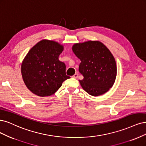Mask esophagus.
<instances>
[{"instance_id": "obj_1", "label": "esophagus", "mask_w": 146, "mask_h": 146, "mask_svg": "<svg viewBox=\"0 0 146 146\" xmlns=\"http://www.w3.org/2000/svg\"><path fill=\"white\" fill-rule=\"evenodd\" d=\"M78 74L77 73H75L72 76V77L74 78H78Z\"/></svg>"}]
</instances>
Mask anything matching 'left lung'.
Returning <instances> with one entry per match:
<instances>
[{"label": "left lung", "instance_id": "left-lung-1", "mask_svg": "<svg viewBox=\"0 0 146 146\" xmlns=\"http://www.w3.org/2000/svg\"><path fill=\"white\" fill-rule=\"evenodd\" d=\"M74 53L80 60L78 71L84 77L79 80L89 95L98 96L112 88L117 76L115 60L108 48L98 41L76 43Z\"/></svg>", "mask_w": 146, "mask_h": 146}]
</instances>
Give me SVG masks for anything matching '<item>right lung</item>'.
I'll return each mask as SVG.
<instances>
[{
    "label": "right lung",
    "mask_w": 146,
    "mask_h": 146,
    "mask_svg": "<svg viewBox=\"0 0 146 146\" xmlns=\"http://www.w3.org/2000/svg\"><path fill=\"white\" fill-rule=\"evenodd\" d=\"M63 46L54 41L43 40L28 52L22 64L24 83L38 96L51 95L70 78L66 74V65L58 60Z\"/></svg>",
    "instance_id": "add662e5"
}]
</instances>
